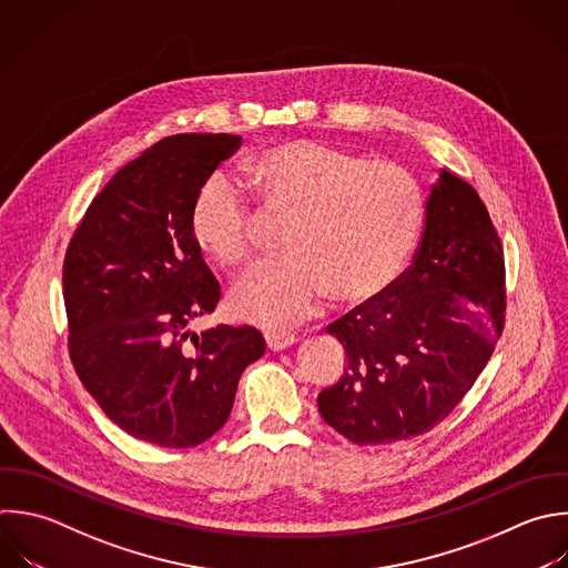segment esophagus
<instances>
[{
    "label": "esophagus",
    "instance_id": "obj_1",
    "mask_svg": "<svg viewBox=\"0 0 568 568\" xmlns=\"http://www.w3.org/2000/svg\"><path fill=\"white\" fill-rule=\"evenodd\" d=\"M264 339H266V346L271 351H282V348H286L295 342V335L291 331H284V328H266Z\"/></svg>",
    "mask_w": 568,
    "mask_h": 568
}]
</instances>
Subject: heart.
Here are the masks:
<instances>
[{"instance_id":"1","label":"heart","mask_w":568,"mask_h":568,"mask_svg":"<svg viewBox=\"0 0 568 568\" xmlns=\"http://www.w3.org/2000/svg\"><path fill=\"white\" fill-rule=\"evenodd\" d=\"M244 173L268 211L288 215V251L233 288V308L246 320L293 324L328 295L368 302L397 280L419 242L424 193L399 164L297 138L260 151ZM191 233L213 262L237 268L255 255L257 213L229 175L213 173L195 193Z\"/></svg>"}]
</instances>
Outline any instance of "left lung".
I'll list each match as a JSON object with an SVG mask.
<instances>
[{"label": "left lung", "instance_id": "8db88e82", "mask_svg": "<svg viewBox=\"0 0 568 568\" xmlns=\"http://www.w3.org/2000/svg\"><path fill=\"white\" fill-rule=\"evenodd\" d=\"M504 246L477 191L442 171L413 264L326 326L346 351L317 395L328 426L359 446L437 426L470 390L506 320Z\"/></svg>", "mask_w": 568, "mask_h": 568}]
</instances>
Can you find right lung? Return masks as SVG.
Wrapping results in <instances>:
<instances>
[{
  "label": "right lung",
  "instance_id": "right-lung-1",
  "mask_svg": "<svg viewBox=\"0 0 568 568\" xmlns=\"http://www.w3.org/2000/svg\"><path fill=\"white\" fill-rule=\"evenodd\" d=\"M237 135H171L95 195L64 257L71 362L129 435L191 448L231 415L242 371L264 355L253 326L189 324L215 311L220 284L191 233L200 184Z\"/></svg>",
  "mask_w": 568,
  "mask_h": 568
}]
</instances>
